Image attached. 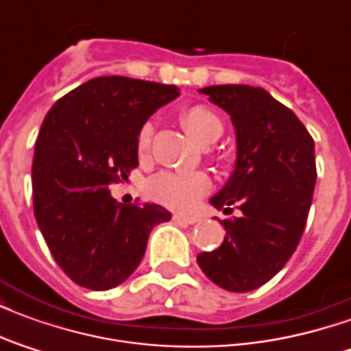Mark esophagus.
<instances>
[{"instance_id": "esophagus-1", "label": "esophagus", "mask_w": 351, "mask_h": 351, "mask_svg": "<svg viewBox=\"0 0 351 351\" xmlns=\"http://www.w3.org/2000/svg\"><path fill=\"white\" fill-rule=\"evenodd\" d=\"M173 220L180 221V223H197L199 218L197 216H186V214H175Z\"/></svg>"}]
</instances>
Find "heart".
Masks as SVG:
<instances>
[{
  "label": "heart",
  "mask_w": 351,
  "mask_h": 351,
  "mask_svg": "<svg viewBox=\"0 0 351 351\" xmlns=\"http://www.w3.org/2000/svg\"><path fill=\"white\" fill-rule=\"evenodd\" d=\"M184 128L201 145L214 143L223 133V122L213 108L205 105H191L180 112ZM152 125H141L137 133V152L146 156L152 145ZM210 188V178L203 171H182V173H160L146 184L148 195L161 205L171 208H190L197 199Z\"/></svg>",
  "instance_id": "heart-1"
}]
</instances>
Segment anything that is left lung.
Here are the masks:
<instances>
[{
	"label": "left lung",
	"instance_id": "1",
	"mask_svg": "<svg viewBox=\"0 0 351 351\" xmlns=\"http://www.w3.org/2000/svg\"><path fill=\"white\" fill-rule=\"evenodd\" d=\"M223 108L237 133L233 175L210 205L239 218L220 220V248L197 256L216 286L244 293L263 286L293 256L316 184L314 138L286 105L263 88L223 84L199 90Z\"/></svg>",
	"mask_w": 351,
	"mask_h": 351
}]
</instances>
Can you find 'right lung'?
I'll return each instance as SVG.
<instances>
[{
    "label": "right lung",
    "mask_w": 351,
    "mask_h": 351,
    "mask_svg": "<svg viewBox=\"0 0 351 351\" xmlns=\"http://www.w3.org/2000/svg\"><path fill=\"white\" fill-rule=\"evenodd\" d=\"M176 86L130 77H97L58 99L43 120L32 165L37 226L69 278L105 291L131 276L163 206L122 205L108 186L138 165L141 125Z\"/></svg>",
    "instance_id": "obj_1"
}]
</instances>
